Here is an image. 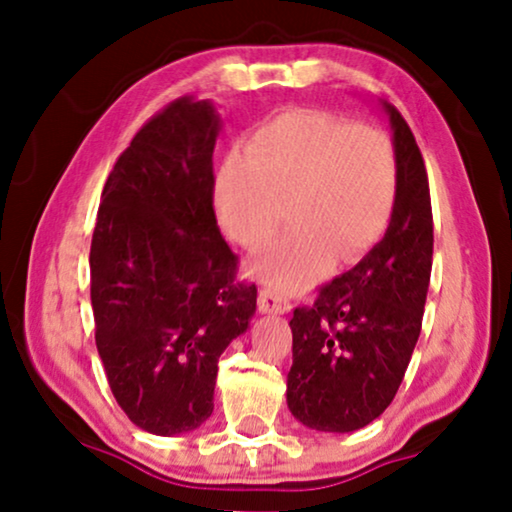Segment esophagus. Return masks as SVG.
<instances>
[{
	"label": "esophagus",
	"mask_w": 512,
	"mask_h": 512,
	"mask_svg": "<svg viewBox=\"0 0 512 512\" xmlns=\"http://www.w3.org/2000/svg\"><path fill=\"white\" fill-rule=\"evenodd\" d=\"M258 307L268 314H286L291 310V300L279 291L261 289V293H258Z\"/></svg>",
	"instance_id": "1"
}]
</instances>
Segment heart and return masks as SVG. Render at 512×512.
<instances>
[{
  "label": "heart",
  "instance_id": "heart-1",
  "mask_svg": "<svg viewBox=\"0 0 512 512\" xmlns=\"http://www.w3.org/2000/svg\"><path fill=\"white\" fill-rule=\"evenodd\" d=\"M398 179L396 144L384 130L326 111H289L261 125L247 153H233L216 179L223 228L258 249L284 216L291 228L254 263L277 291L312 282L328 256L354 263L387 228Z\"/></svg>",
  "mask_w": 512,
  "mask_h": 512
}]
</instances>
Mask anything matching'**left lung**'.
Wrapping results in <instances>:
<instances>
[{
    "instance_id": "obj_1",
    "label": "left lung",
    "mask_w": 512,
    "mask_h": 512,
    "mask_svg": "<svg viewBox=\"0 0 512 512\" xmlns=\"http://www.w3.org/2000/svg\"><path fill=\"white\" fill-rule=\"evenodd\" d=\"M398 153V195L387 233L352 270L293 310L286 403L298 422L349 433L394 401L422 331L433 258L429 177L410 125L384 102Z\"/></svg>"
}]
</instances>
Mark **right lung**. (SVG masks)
Segmentation results:
<instances>
[{
    "label": "right lung",
    "instance_id": "add662e5",
    "mask_svg": "<svg viewBox=\"0 0 512 512\" xmlns=\"http://www.w3.org/2000/svg\"><path fill=\"white\" fill-rule=\"evenodd\" d=\"M219 116L179 97L109 172L90 242L95 345L111 394L139 429L174 436L214 410L219 356L249 328L256 284L214 214Z\"/></svg>",
    "mask_w": 512,
    "mask_h": 512
}]
</instances>
